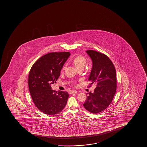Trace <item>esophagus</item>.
Wrapping results in <instances>:
<instances>
[{
    "mask_svg": "<svg viewBox=\"0 0 147 147\" xmlns=\"http://www.w3.org/2000/svg\"><path fill=\"white\" fill-rule=\"evenodd\" d=\"M77 93V91H76V90H72L70 92V93L71 94H76Z\"/></svg>",
    "mask_w": 147,
    "mask_h": 147,
    "instance_id": "esophagus-1",
    "label": "esophagus"
}]
</instances>
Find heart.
Masks as SVG:
<instances>
[{
  "instance_id": "b5f03b06",
  "label": "heart",
  "mask_w": 147,
  "mask_h": 147,
  "mask_svg": "<svg viewBox=\"0 0 147 147\" xmlns=\"http://www.w3.org/2000/svg\"><path fill=\"white\" fill-rule=\"evenodd\" d=\"M87 60L86 58L82 56H78L73 59L72 61V63L74 66L75 68L77 70L79 69H83L84 68L85 65L86 64ZM66 68L65 66L63 67L62 70H65Z\"/></svg>"
}]
</instances>
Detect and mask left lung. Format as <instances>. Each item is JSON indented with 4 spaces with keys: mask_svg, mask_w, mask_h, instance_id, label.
I'll return each mask as SVG.
<instances>
[{
    "mask_svg": "<svg viewBox=\"0 0 147 147\" xmlns=\"http://www.w3.org/2000/svg\"><path fill=\"white\" fill-rule=\"evenodd\" d=\"M92 61L89 77L90 86L96 84L94 92L87 93L83 107L92 113H97L107 109L111 104L117 90L116 71L114 65L106 55L95 51H86Z\"/></svg>",
    "mask_w": 147,
    "mask_h": 147,
    "instance_id": "8db88e82",
    "label": "left lung"
}]
</instances>
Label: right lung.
I'll return each mask as SVG.
<instances>
[{"label":"right lung","mask_w":147,"mask_h":147,"mask_svg":"<svg viewBox=\"0 0 147 147\" xmlns=\"http://www.w3.org/2000/svg\"><path fill=\"white\" fill-rule=\"evenodd\" d=\"M70 53L68 52L50 53L38 59L30 69L28 75L29 91L36 107L46 115L60 113L68 98L66 91L51 89Z\"/></svg>","instance_id":"right-lung-1"}]
</instances>
